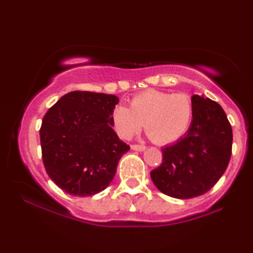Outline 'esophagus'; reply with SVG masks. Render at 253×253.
I'll return each mask as SVG.
<instances>
[{
	"mask_svg": "<svg viewBox=\"0 0 253 253\" xmlns=\"http://www.w3.org/2000/svg\"><path fill=\"white\" fill-rule=\"evenodd\" d=\"M131 149L134 150V151H144L146 149L145 145H138V144H132L131 145Z\"/></svg>",
	"mask_w": 253,
	"mask_h": 253,
	"instance_id": "1",
	"label": "esophagus"
}]
</instances>
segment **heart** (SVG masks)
I'll list each match as a JSON object with an SVG mask.
<instances>
[{
  "label": "heart",
  "instance_id": "obj_1",
  "mask_svg": "<svg viewBox=\"0 0 253 253\" xmlns=\"http://www.w3.org/2000/svg\"><path fill=\"white\" fill-rule=\"evenodd\" d=\"M194 107L187 94L146 89L130 100V108L119 104L111 113V124L122 139H131L142 129L159 145L181 138L192 122Z\"/></svg>",
  "mask_w": 253,
  "mask_h": 253
}]
</instances>
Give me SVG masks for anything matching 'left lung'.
<instances>
[{
	"instance_id": "1",
	"label": "left lung",
	"mask_w": 253,
	"mask_h": 253,
	"mask_svg": "<svg viewBox=\"0 0 253 253\" xmlns=\"http://www.w3.org/2000/svg\"><path fill=\"white\" fill-rule=\"evenodd\" d=\"M194 113L186 136L164 147L163 163L151 179L164 194L192 199L214 187L231 158L232 129L217 102L194 95Z\"/></svg>"
}]
</instances>
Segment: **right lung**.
Instances as JSON below:
<instances>
[{
    "instance_id": "add662e5",
    "label": "right lung",
    "mask_w": 253,
    "mask_h": 253,
    "mask_svg": "<svg viewBox=\"0 0 253 253\" xmlns=\"http://www.w3.org/2000/svg\"><path fill=\"white\" fill-rule=\"evenodd\" d=\"M115 95L71 91L53 104L41 126L42 158L59 188L74 196L104 191L130 146L119 138L111 113Z\"/></svg>"
}]
</instances>
